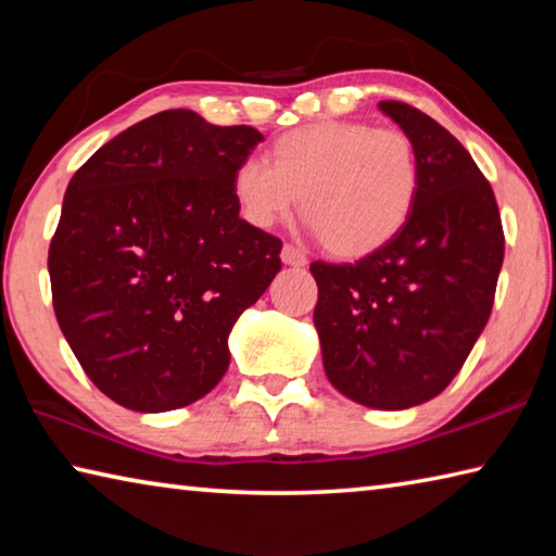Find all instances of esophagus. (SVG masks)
<instances>
[{
	"label": "esophagus",
	"instance_id": "34e87169",
	"mask_svg": "<svg viewBox=\"0 0 556 556\" xmlns=\"http://www.w3.org/2000/svg\"><path fill=\"white\" fill-rule=\"evenodd\" d=\"M281 262L289 267H304L306 255L299 248H294V244H285V248H281Z\"/></svg>",
	"mask_w": 556,
	"mask_h": 556
}]
</instances>
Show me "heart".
I'll use <instances>...</instances> for the list:
<instances>
[{"label":"heart","mask_w":556,"mask_h":556,"mask_svg":"<svg viewBox=\"0 0 556 556\" xmlns=\"http://www.w3.org/2000/svg\"><path fill=\"white\" fill-rule=\"evenodd\" d=\"M232 191L244 218L271 228L296 211L338 257L380 250L409 220L419 162L400 129L365 122H318L291 129L271 147V164L244 159Z\"/></svg>","instance_id":"b5f03b06"}]
</instances>
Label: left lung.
Instances as JSON below:
<instances>
[{
    "label": "left lung",
    "instance_id": "left-lung-1",
    "mask_svg": "<svg viewBox=\"0 0 556 556\" xmlns=\"http://www.w3.org/2000/svg\"><path fill=\"white\" fill-rule=\"evenodd\" d=\"M378 108L417 152V203L368 257L314 262V324L338 392L372 409H407L444 392L483 333L505 238L493 188L464 144L407 102Z\"/></svg>",
    "mask_w": 556,
    "mask_h": 556
}]
</instances>
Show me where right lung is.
I'll return each mask as SVG.
<instances>
[{"mask_svg": "<svg viewBox=\"0 0 556 556\" xmlns=\"http://www.w3.org/2000/svg\"><path fill=\"white\" fill-rule=\"evenodd\" d=\"M166 110L119 131L65 188L49 248L53 312L88 378L135 412L208 394L228 336L281 269V240L240 218L232 176L262 142Z\"/></svg>", "mask_w": 556, "mask_h": 556, "instance_id": "1", "label": "right lung"}]
</instances>
